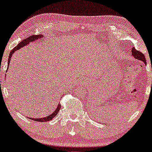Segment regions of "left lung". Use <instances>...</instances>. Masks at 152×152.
<instances>
[{
  "mask_svg": "<svg viewBox=\"0 0 152 152\" xmlns=\"http://www.w3.org/2000/svg\"><path fill=\"white\" fill-rule=\"evenodd\" d=\"M132 55L134 56L135 59H139V60H141V61H142L143 62H144V63H145V64H147L146 59H145L144 54L141 53L140 51L137 50H136V48H135L134 47H133V48H132Z\"/></svg>",
  "mask_w": 152,
  "mask_h": 152,
  "instance_id": "8db88e82",
  "label": "left lung"
}]
</instances>
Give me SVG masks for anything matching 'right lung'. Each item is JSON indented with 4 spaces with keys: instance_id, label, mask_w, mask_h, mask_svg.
Returning a JSON list of instances; mask_svg holds the SVG:
<instances>
[{
    "instance_id": "1",
    "label": "right lung",
    "mask_w": 152,
    "mask_h": 152,
    "mask_svg": "<svg viewBox=\"0 0 152 152\" xmlns=\"http://www.w3.org/2000/svg\"><path fill=\"white\" fill-rule=\"evenodd\" d=\"M41 37H42V36H41V34H39V35H36V34L32 35V36L29 37L28 38H27V39H25L24 40H23L21 41V42H20L19 43H18V44L16 45L15 48H14L12 49V50L10 52L9 59H8V63H7L8 64H7V66L10 65V59H11L12 55H13L14 53H15L16 50H19L21 47L25 46V45H28L30 42H32V41L38 40V39L41 38ZM60 109H61V104L59 103V104H58V107H57V109H56L55 111L53 112V113L50 114V115H48L47 117L41 118H30V119L34 120V121H38V122H47V121H50V120H53V118H55V115H57L58 113H59Z\"/></svg>"
}]
</instances>
